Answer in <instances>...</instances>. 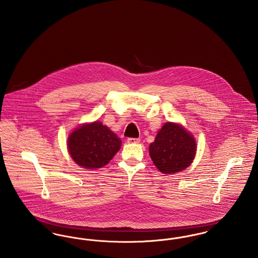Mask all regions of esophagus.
<instances>
[{
    "label": "esophagus",
    "instance_id": "obj_1",
    "mask_svg": "<svg viewBox=\"0 0 258 258\" xmlns=\"http://www.w3.org/2000/svg\"><path fill=\"white\" fill-rule=\"evenodd\" d=\"M127 142H128V143H139V142H140V139H139V138L128 137V138H127Z\"/></svg>",
    "mask_w": 258,
    "mask_h": 258
}]
</instances>
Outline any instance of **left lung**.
<instances>
[{
    "label": "left lung",
    "mask_w": 258,
    "mask_h": 258,
    "mask_svg": "<svg viewBox=\"0 0 258 258\" xmlns=\"http://www.w3.org/2000/svg\"><path fill=\"white\" fill-rule=\"evenodd\" d=\"M195 137L180 124L166 123L150 144L149 153L154 164L164 174L185 169L195 159Z\"/></svg>",
    "instance_id": "left-lung-1"
}]
</instances>
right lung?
<instances>
[{
  "instance_id": "right-lung-1",
  "label": "right lung",
  "mask_w": 258,
  "mask_h": 258,
  "mask_svg": "<svg viewBox=\"0 0 258 258\" xmlns=\"http://www.w3.org/2000/svg\"><path fill=\"white\" fill-rule=\"evenodd\" d=\"M122 140L100 122L79 126L68 139L73 160L88 169L101 168L120 150Z\"/></svg>"
}]
</instances>
